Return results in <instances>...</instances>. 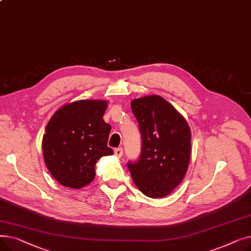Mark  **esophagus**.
<instances>
[{
    "mask_svg": "<svg viewBox=\"0 0 251 251\" xmlns=\"http://www.w3.org/2000/svg\"><path fill=\"white\" fill-rule=\"evenodd\" d=\"M114 153H115V155H116L117 157H121V156H122V154H123V150H122V148L115 149Z\"/></svg>",
    "mask_w": 251,
    "mask_h": 251,
    "instance_id": "1",
    "label": "esophagus"
}]
</instances>
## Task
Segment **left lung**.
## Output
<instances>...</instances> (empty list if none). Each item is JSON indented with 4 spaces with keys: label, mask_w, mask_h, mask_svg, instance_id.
I'll return each instance as SVG.
<instances>
[{
    "label": "left lung",
    "mask_w": 251,
    "mask_h": 251,
    "mask_svg": "<svg viewBox=\"0 0 251 251\" xmlns=\"http://www.w3.org/2000/svg\"><path fill=\"white\" fill-rule=\"evenodd\" d=\"M139 123L141 154L128 169L137 188L151 199L172 192L185 177L191 153V131L187 121L160 96L131 100Z\"/></svg>",
    "instance_id": "8db88e82"
}]
</instances>
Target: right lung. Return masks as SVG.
I'll return each instance as SVG.
<instances>
[{"mask_svg": "<svg viewBox=\"0 0 251 251\" xmlns=\"http://www.w3.org/2000/svg\"><path fill=\"white\" fill-rule=\"evenodd\" d=\"M108 101L79 100L66 103L51 116L42 148L46 166L61 185L79 189L96 176V164L108 148L111 125L103 121Z\"/></svg>", "mask_w": 251, "mask_h": 251, "instance_id": "obj_1", "label": "right lung"}]
</instances>
